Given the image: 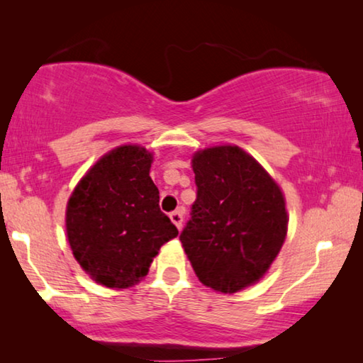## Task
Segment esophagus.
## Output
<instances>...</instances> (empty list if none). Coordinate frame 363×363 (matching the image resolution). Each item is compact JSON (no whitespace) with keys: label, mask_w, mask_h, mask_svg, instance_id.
Instances as JSON below:
<instances>
[{"label":"esophagus","mask_w":363,"mask_h":363,"mask_svg":"<svg viewBox=\"0 0 363 363\" xmlns=\"http://www.w3.org/2000/svg\"><path fill=\"white\" fill-rule=\"evenodd\" d=\"M169 219H171V223H173L177 227V229L181 230V227H182V211L181 210L173 211L169 214Z\"/></svg>","instance_id":"1"}]
</instances>
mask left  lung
Here are the masks:
<instances>
[{
    "label": "left lung",
    "instance_id": "left-lung-1",
    "mask_svg": "<svg viewBox=\"0 0 363 363\" xmlns=\"http://www.w3.org/2000/svg\"><path fill=\"white\" fill-rule=\"evenodd\" d=\"M196 200L181 233L196 277L216 293L233 294L259 281L284 247L285 195L277 181L242 147H205L192 155Z\"/></svg>",
    "mask_w": 363,
    "mask_h": 363
}]
</instances>
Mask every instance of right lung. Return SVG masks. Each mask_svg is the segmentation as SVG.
<instances>
[{
  "instance_id": "right-lung-1",
  "label": "right lung",
  "mask_w": 363,
  "mask_h": 363,
  "mask_svg": "<svg viewBox=\"0 0 363 363\" xmlns=\"http://www.w3.org/2000/svg\"><path fill=\"white\" fill-rule=\"evenodd\" d=\"M153 153L123 144L97 160L65 208L72 253L91 280L115 290L138 285L176 225L160 211L150 177Z\"/></svg>"
}]
</instances>
